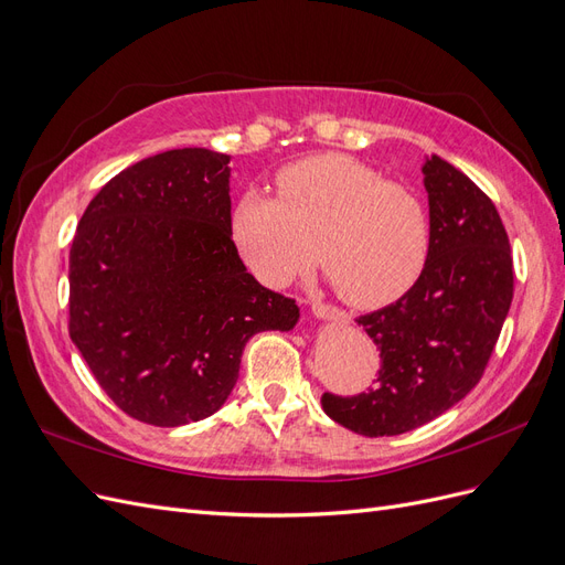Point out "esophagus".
<instances>
[{"label": "esophagus", "mask_w": 565, "mask_h": 565, "mask_svg": "<svg viewBox=\"0 0 565 565\" xmlns=\"http://www.w3.org/2000/svg\"><path fill=\"white\" fill-rule=\"evenodd\" d=\"M313 318H318V320H328V322H347L349 318L344 316V313H334V311H330V309H324V306H313Z\"/></svg>", "instance_id": "1"}]
</instances>
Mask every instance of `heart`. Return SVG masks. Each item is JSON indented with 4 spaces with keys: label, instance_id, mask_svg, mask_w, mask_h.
I'll use <instances>...</instances> for the list:
<instances>
[{
    "label": "heart",
    "instance_id": "1",
    "mask_svg": "<svg viewBox=\"0 0 565 565\" xmlns=\"http://www.w3.org/2000/svg\"><path fill=\"white\" fill-rule=\"evenodd\" d=\"M282 202L249 188L231 212V237L270 287L316 256L341 299L380 309L413 289L429 262L431 216L415 188L341 152H320L278 177Z\"/></svg>",
    "mask_w": 565,
    "mask_h": 565
}]
</instances>
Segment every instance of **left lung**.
I'll list each match as a JSON object with an SVG mask.
<instances>
[{
    "instance_id": "1",
    "label": "left lung",
    "mask_w": 565,
    "mask_h": 565,
    "mask_svg": "<svg viewBox=\"0 0 565 565\" xmlns=\"http://www.w3.org/2000/svg\"><path fill=\"white\" fill-rule=\"evenodd\" d=\"M422 174L429 262L398 301L355 318L380 349V380L361 396H322L324 415L367 438L413 431L465 398L514 297L509 237L490 198L438 156H424Z\"/></svg>"
}]
</instances>
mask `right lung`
Wrapping results in <instances>:
<instances>
[{"mask_svg": "<svg viewBox=\"0 0 565 565\" xmlns=\"http://www.w3.org/2000/svg\"><path fill=\"white\" fill-rule=\"evenodd\" d=\"M231 156L174 148L113 177L71 249V339L110 401L152 426L214 415L256 332L299 306L247 273L231 237Z\"/></svg>", "mask_w": 565, "mask_h": 565, "instance_id": "obj_1", "label": "right lung"}]
</instances>
